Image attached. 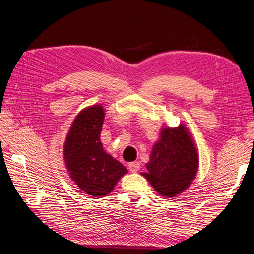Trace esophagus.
I'll list each match as a JSON object with an SVG mask.
<instances>
[{"label":"esophagus","mask_w":254,"mask_h":254,"mask_svg":"<svg viewBox=\"0 0 254 254\" xmlns=\"http://www.w3.org/2000/svg\"><path fill=\"white\" fill-rule=\"evenodd\" d=\"M128 167H129V170L131 173H136L140 168V163L139 162H131V163H129Z\"/></svg>","instance_id":"1"}]
</instances>
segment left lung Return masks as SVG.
I'll use <instances>...</instances> for the list:
<instances>
[{"mask_svg": "<svg viewBox=\"0 0 254 254\" xmlns=\"http://www.w3.org/2000/svg\"><path fill=\"white\" fill-rule=\"evenodd\" d=\"M198 167V149L188 127L164 126L152 146L147 171L141 175L161 196L173 198L190 186Z\"/></svg>", "mask_w": 254, "mask_h": 254, "instance_id": "obj_1", "label": "left lung"}]
</instances>
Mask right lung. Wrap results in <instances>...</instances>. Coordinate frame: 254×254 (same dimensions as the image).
<instances>
[{
	"mask_svg": "<svg viewBox=\"0 0 254 254\" xmlns=\"http://www.w3.org/2000/svg\"><path fill=\"white\" fill-rule=\"evenodd\" d=\"M105 119L102 105L82 109L72 123L64 145V160L71 180L84 194L101 198L110 194L128 173L104 150L101 132Z\"/></svg>",
	"mask_w": 254,
	"mask_h": 254,
	"instance_id": "1",
	"label": "right lung"
}]
</instances>
